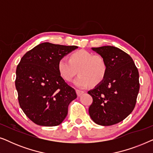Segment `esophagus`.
I'll use <instances>...</instances> for the list:
<instances>
[{
	"mask_svg": "<svg viewBox=\"0 0 153 153\" xmlns=\"http://www.w3.org/2000/svg\"><path fill=\"white\" fill-rule=\"evenodd\" d=\"M76 92L77 96H78V97H80V96L82 95V94L84 93V92L81 91H79V90H76Z\"/></svg>",
	"mask_w": 153,
	"mask_h": 153,
	"instance_id": "34e87169",
	"label": "esophagus"
}]
</instances>
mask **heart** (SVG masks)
<instances>
[{
	"mask_svg": "<svg viewBox=\"0 0 153 153\" xmlns=\"http://www.w3.org/2000/svg\"><path fill=\"white\" fill-rule=\"evenodd\" d=\"M108 66L106 60L100 55L86 50L81 49L71 53L70 59L62 57L58 60V72L64 80L71 81L77 74L74 84L80 88H85L90 85H97L105 79Z\"/></svg>",
	"mask_w": 153,
	"mask_h": 153,
	"instance_id": "1",
	"label": "heart"
}]
</instances>
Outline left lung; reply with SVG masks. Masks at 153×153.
Masks as SVG:
<instances>
[{
    "label": "left lung",
    "mask_w": 153,
    "mask_h": 153,
    "mask_svg": "<svg viewBox=\"0 0 153 153\" xmlns=\"http://www.w3.org/2000/svg\"><path fill=\"white\" fill-rule=\"evenodd\" d=\"M103 56L108 70L104 80L88 92L93 97L88 111L96 124L109 126L132 112L139 91V74L131 56L112 46L92 48Z\"/></svg>",
    "instance_id": "obj_1"
}]
</instances>
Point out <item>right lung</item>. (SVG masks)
I'll list each match as a JSON object with an SVG mask.
<instances>
[{
    "mask_svg": "<svg viewBox=\"0 0 153 153\" xmlns=\"http://www.w3.org/2000/svg\"><path fill=\"white\" fill-rule=\"evenodd\" d=\"M78 48L49 42L26 52L16 67L15 86L20 107L35 124L52 127L66 118L68 106L77 95L60 76L58 62Z\"/></svg>",
    "mask_w": 153,
    "mask_h": 153,
    "instance_id": "right-lung-1",
    "label": "right lung"
}]
</instances>
